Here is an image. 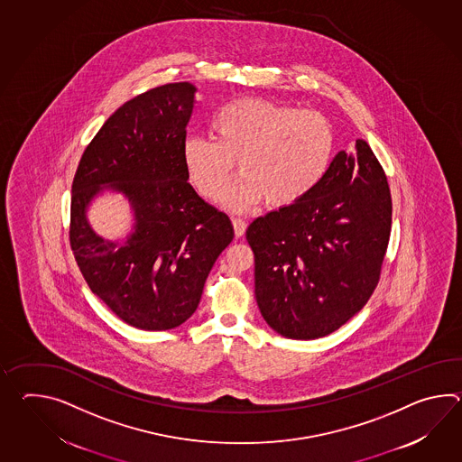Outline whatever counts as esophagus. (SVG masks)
Wrapping results in <instances>:
<instances>
[{
	"label": "esophagus",
	"instance_id": "obj_1",
	"mask_svg": "<svg viewBox=\"0 0 462 462\" xmlns=\"http://www.w3.org/2000/svg\"><path fill=\"white\" fill-rule=\"evenodd\" d=\"M232 224H234V230H236V236H245L246 224L242 218H232Z\"/></svg>",
	"mask_w": 462,
	"mask_h": 462
}]
</instances>
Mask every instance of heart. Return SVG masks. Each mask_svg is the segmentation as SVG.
Here are the masks:
<instances>
[{"label": "heart", "mask_w": 462, "mask_h": 462, "mask_svg": "<svg viewBox=\"0 0 462 462\" xmlns=\"http://www.w3.org/2000/svg\"><path fill=\"white\" fill-rule=\"evenodd\" d=\"M210 131L214 141L185 139L182 164L190 184L216 199L236 162L242 175L218 199L230 212H245L263 200L273 208L295 206L321 184L335 152L327 116L258 97L220 107Z\"/></svg>", "instance_id": "obj_1"}]
</instances>
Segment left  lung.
I'll list each match as a JSON object with an SVG mask.
<instances>
[{"instance_id": "1", "label": "left lung", "mask_w": 462, "mask_h": 462, "mask_svg": "<svg viewBox=\"0 0 462 462\" xmlns=\"http://www.w3.org/2000/svg\"><path fill=\"white\" fill-rule=\"evenodd\" d=\"M390 185L366 141L339 151L321 184L295 206L255 218V298L285 338L317 339L366 305L391 232Z\"/></svg>"}]
</instances>
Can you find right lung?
<instances>
[{
    "mask_svg": "<svg viewBox=\"0 0 462 462\" xmlns=\"http://www.w3.org/2000/svg\"><path fill=\"white\" fill-rule=\"evenodd\" d=\"M190 82L159 86L104 123L74 175L71 248L82 277L116 317L147 331L180 327L199 307L207 277L234 240L230 218L206 204L182 164L194 111ZM121 193L134 214L121 239L99 236L87 212Z\"/></svg>",
    "mask_w": 462,
    "mask_h": 462,
    "instance_id": "right-lung-1",
    "label": "right lung"
}]
</instances>
